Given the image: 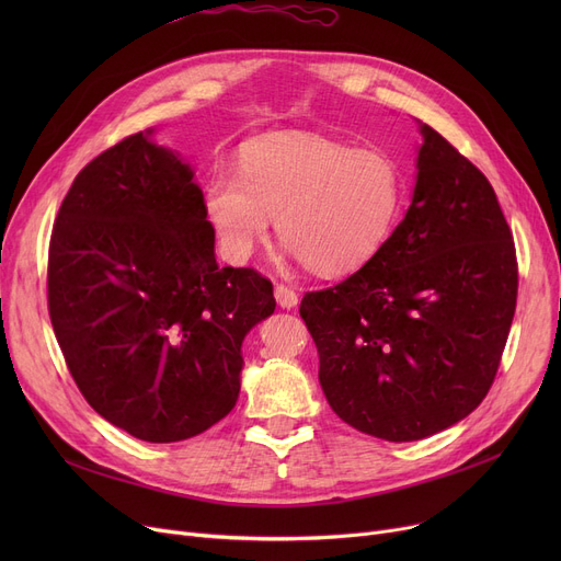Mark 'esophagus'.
Returning <instances> with one entry per match:
<instances>
[{
    "instance_id": "1",
    "label": "esophagus",
    "mask_w": 561,
    "mask_h": 561,
    "mask_svg": "<svg viewBox=\"0 0 561 561\" xmlns=\"http://www.w3.org/2000/svg\"><path fill=\"white\" fill-rule=\"evenodd\" d=\"M275 300H277V305H279L282 309H296L298 302H300L298 293L293 290V288H288V286H284V284H277V286H275Z\"/></svg>"
}]
</instances>
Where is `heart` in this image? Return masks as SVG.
Wrapping results in <instances>:
<instances>
[{"label": "heart", "instance_id": "obj_1", "mask_svg": "<svg viewBox=\"0 0 561 561\" xmlns=\"http://www.w3.org/2000/svg\"><path fill=\"white\" fill-rule=\"evenodd\" d=\"M402 202L393 154L300 131L250 140L239 170L216 165L204 184V211L229 261H248L277 216L286 254L325 277L355 273L385 248Z\"/></svg>", "mask_w": 561, "mask_h": 561}]
</instances>
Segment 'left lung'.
I'll use <instances>...</instances> for the list:
<instances>
[{
    "label": "left lung",
    "mask_w": 561,
    "mask_h": 561,
    "mask_svg": "<svg viewBox=\"0 0 561 561\" xmlns=\"http://www.w3.org/2000/svg\"><path fill=\"white\" fill-rule=\"evenodd\" d=\"M419 129L402 222L364 268L300 305L336 416L393 444L448 430L484 400L518 293L489 180L430 125Z\"/></svg>",
    "instance_id": "8db88e82"
}]
</instances>
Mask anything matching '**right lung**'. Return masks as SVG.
Here are the masks:
<instances>
[{
  "instance_id": "1",
  "label": "right lung",
  "mask_w": 561,
  "mask_h": 561,
  "mask_svg": "<svg viewBox=\"0 0 561 561\" xmlns=\"http://www.w3.org/2000/svg\"><path fill=\"white\" fill-rule=\"evenodd\" d=\"M152 134L77 174L51 231L47 300L88 404L140 440L174 444L233 409L241 345L275 298L256 271L220 268L193 168Z\"/></svg>"
}]
</instances>
